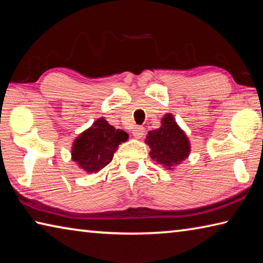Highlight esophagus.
I'll list each match as a JSON object with an SVG mask.
<instances>
[{
    "label": "esophagus",
    "mask_w": 263,
    "mask_h": 263,
    "mask_svg": "<svg viewBox=\"0 0 263 263\" xmlns=\"http://www.w3.org/2000/svg\"><path fill=\"white\" fill-rule=\"evenodd\" d=\"M132 133H133V136H135L136 138H138V139H139V138H142V136L145 135V128L142 127V126H135L133 127V130H132Z\"/></svg>",
    "instance_id": "obj_1"
}]
</instances>
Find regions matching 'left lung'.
<instances>
[{
  "label": "left lung",
  "instance_id": "8db88e82",
  "mask_svg": "<svg viewBox=\"0 0 263 263\" xmlns=\"http://www.w3.org/2000/svg\"><path fill=\"white\" fill-rule=\"evenodd\" d=\"M147 144L151 146V158L168 167L180 163L190 152L189 141L172 115L164 116L161 127L148 132Z\"/></svg>",
  "mask_w": 263,
  "mask_h": 263
}]
</instances>
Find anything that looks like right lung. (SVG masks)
<instances>
[{
    "instance_id": "obj_1",
    "label": "right lung",
    "mask_w": 263,
    "mask_h": 263,
    "mask_svg": "<svg viewBox=\"0 0 263 263\" xmlns=\"http://www.w3.org/2000/svg\"><path fill=\"white\" fill-rule=\"evenodd\" d=\"M127 133L116 130L103 118L74 141L72 159L88 173L99 172L111 162L118 145L127 140Z\"/></svg>"
}]
</instances>
